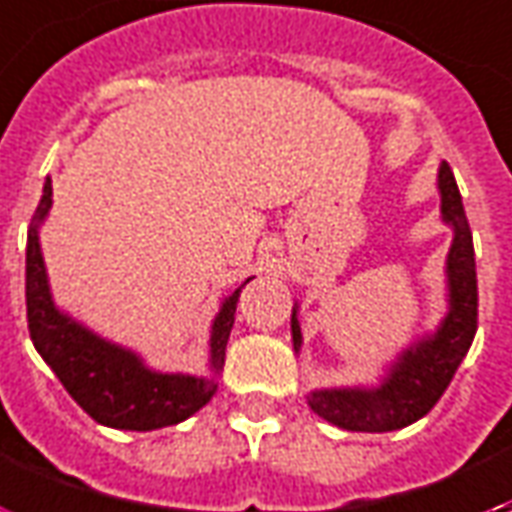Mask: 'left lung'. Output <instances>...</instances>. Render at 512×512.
Returning a JSON list of instances; mask_svg holds the SVG:
<instances>
[{"label": "left lung", "mask_w": 512, "mask_h": 512, "mask_svg": "<svg viewBox=\"0 0 512 512\" xmlns=\"http://www.w3.org/2000/svg\"><path fill=\"white\" fill-rule=\"evenodd\" d=\"M440 212L454 228V244L448 252V314L432 338L413 343L392 365L384 384L376 389H322L311 392L308 405L322 419L349 432H392L427 416L451 384L456 368L478 330V276L470 222L464 214L462 195L443 163L438 174ZM298 314L292 308V343L300 349Z\"/></svg>", "instance_id": "left-lung-1"}]
</instances>
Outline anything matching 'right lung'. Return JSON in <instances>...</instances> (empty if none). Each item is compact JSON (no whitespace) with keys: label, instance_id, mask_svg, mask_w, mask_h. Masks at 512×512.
<instances>
[{"label":"right lung","instance_id":"obj_1","mask_svg":"<svg viewBox=\"0 0 512 512\" xmlns=\"http://www.w3.org/2000/svg\"><path fill=\"white\" fill-rule=\"evenodd\" d=\"M50 206L53 185L48 179L26 239V319L31 343L39 357L48 362L66 392L74 397V403L104 427L147 432L179 424L195 411H201L217 389L214 378L155 373L144 368V362L134 351L120 349L115 343L93 335L53 306L37 236L39 222L48 217ZM239 295L241 287L225 298L212 325L214 373H220L225 365V346Z\"/></svg>","mask_w":512,"mask_h":512}]
</instances>
